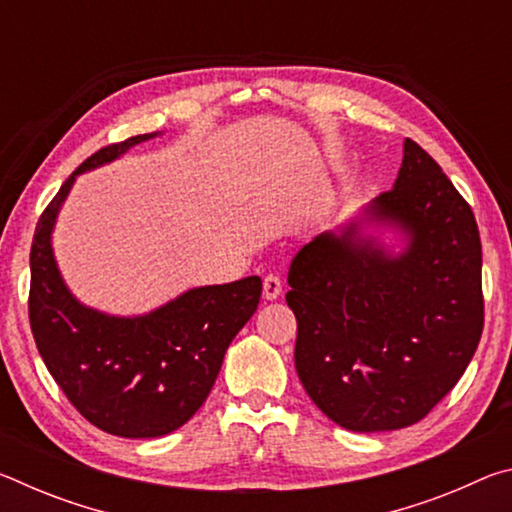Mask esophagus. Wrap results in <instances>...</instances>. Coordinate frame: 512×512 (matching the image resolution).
Returning <instances> with one entry per match:
<instances>
[{"label": "esophagus", "mask_w": 512, "mask_h": 512, "mask_svg": "<svg viewBox=\"0 0 512 512\" xmlns=\"http://www.w3.org/2000/svg\"><path fill=\"white\" fill-rule=\"evenodd\" d=\"M280 293H282V280H280V275L268 273V275L264 277V298H266V300H275V298H280Z\"/></svg>", "instance_id": "obj_1"}]
</instances>
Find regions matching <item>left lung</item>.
<instances>
[{
  "label": "left lung",
  "instance_id": "8db88e82",
  "mask_svg": "<svg viewBox=\"0 0 512 512\" xmlns=\"http://www.w3.org/2000/svg\"><path fill=\"white\" fill-rule=\"evenodd\" d=\"M366 219L400 230L402 253L361 237L359 223L323 232L293 257L287 305L298 377L318 409L350 431H393L420 422L474 357L481 239L472 207L413 140Z\"/></svg>",
  "mask_w": 512,
  "mask_h": 512
}]
</instances>
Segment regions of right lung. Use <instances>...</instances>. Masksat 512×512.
<instances>
[{
  "label": "right lung",
  "instance_id": "right-lung-1",
  "mask_svg": "<svg viewBox=\"0 0 512 512\" xmlns=\"http://www.w3.org/2000/svg\"><path fill=\"white\" fill-rule=\"evenodd\" d=\"M128 137L90 155L40 214L31 244L29 320L51 377L85 420L121 438H158L201 409L219 375L225 350L255 314L262 296L257 275L189 289L135 318L81 305L51 250L60 205L79 173L97 169L151 140Z\"/></svg>",
  "mask_w": 512,
  "mask_h": 512
}]
</instances>
